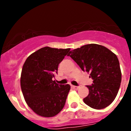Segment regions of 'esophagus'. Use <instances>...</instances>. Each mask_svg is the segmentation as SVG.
<instances>
[{
  "label": "esophagus",
  "instance_id": "34e87169",
  "mask_svg": "<svg viewBox=\"0 0 131 131\" xmlns=\"http://www.w3.org/2000/svg\"><path fill=\"white\" fill-rule=\"evenodd\" d=\"M72 88L74 89H76V90H77V89L79 88V86H75V85H72Z\"/></svg>",
  "mask_w": 131,
  "mask_h": 131
}]
</instances>
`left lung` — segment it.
<instances>
[{
    "instance_id": "left-lung-1",
    "label": "left lung",
    "mask_w": 131,
    "mask_h": 131,
    "mask_svg": "<svg viewBox=\"0 0 131 131\" xmlns=\"http://www.w3.org/2000/svg\"><path fill=\"white\" fill-rule=\"evenodd\" d=\"M68 56L93 79V84L87 85L89 94L84 102L96 110L109 106L117 96L122 79L116 54L105 46L91 43L70 51Z\"/></svg>"
}]
</instances>
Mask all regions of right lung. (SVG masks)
<instances>
[{
	"label": "right lung",
	"instance_id": "right-lung-1",
	"mask_svg": "<svg viewBox=\"0 0 131 131\" xmlns=\"http://www.w3.org/2000/svg\"><path fill=\"white\" fill-rule=\"evenodd\" d=\"M70 51V48L44 47L25 61L21 74V88L28 106L38 115L54 117L65 105L70 85H59L52 78Z\"/></svg>",
	"mask_w": 131,
	"mask_h": 131
}]
</instances>
